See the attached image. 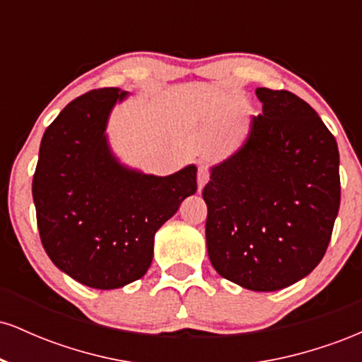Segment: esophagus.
<instances>
[{
  "label": "esophagus",
  "instance_id": "1",
  "mask_svg": "<svg viewBox=\"0 0 362 362\" xmlns=\"http://www.w3.org/2000/svg\"><path fill=\"white\" fill-rule=\"evenodd\" d=\"M207 180H209V170L206 167H199V172H197V187L199 190L202 189L207 184Z\"/></svg>",
  "mask_w": 362,
  "mask_h": 362
}]
</instances>
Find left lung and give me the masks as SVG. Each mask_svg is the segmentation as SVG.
Here are the masks:
<instances>
[{
  "mask_svg": "<svg viewBox=\"0 0 362 362\" xmlns=\"http://www.w3.org/2000/svg\"><path fill=\"white\" fill-rule=\"evenodd\" d=\"M262 114L247 141L211 168L209 260L224 279L277 291L313 271L325 255L340 206L339 148L305 100L257 88Z\"/></svg>",
  "mask_w": 362,
  "mask_h": 362,
  "instance_id": "8db88e82",
  "label": "left lung"
}]
</instances>
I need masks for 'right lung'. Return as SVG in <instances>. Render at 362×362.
<instances>
[{
  "mask_svg": "<svg viewBox=\"0 0 362 362\" xmlns=\"http://www.w3.org/2000/svg\"><path fill=\"white\" fill-rule=\"evenodd\" d=\"M126 95L100 88L69 102L45 129L32 180L44 250L57 269L95 289L141 279L155 233L197 190L194 165L156 177L112 155L107 119Z\"/></svg>",
  "mask_w": 362,
  "mask_h": 362,
  "instance_id": "obj_1",
  "label": "right lung"
}]
</instances>
